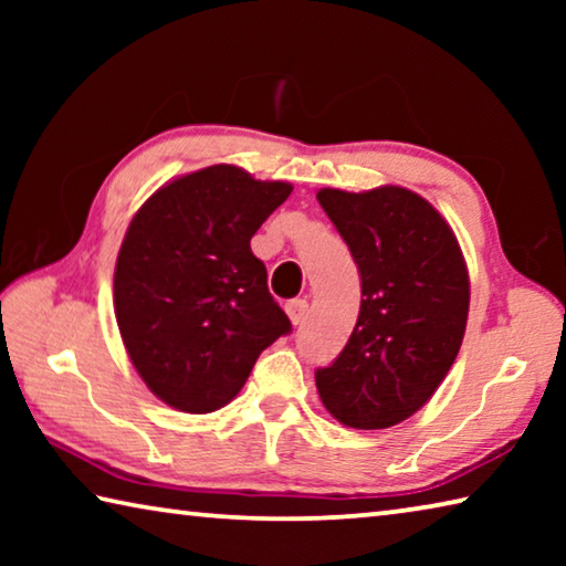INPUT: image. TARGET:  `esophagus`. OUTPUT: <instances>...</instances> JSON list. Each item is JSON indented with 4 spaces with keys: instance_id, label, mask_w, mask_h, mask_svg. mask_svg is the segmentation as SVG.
<instances>
[{
    "instance_id": "obj_1",
    "label": "esophagus",
    "mask_w": 566,
    "mask_h": 566,
    "mask_svg": "<svg viewBox=\"0 0 566 566\" xmlns=\"http://www.w3.org/2000/svg\"><path fill=\"white\" fill-rule=\"evenodd\" d=\"M284 310H286V314H290V319L296 327V324H302L306 319V314H310V304H306V300H292V302H286Z\"/></svg>"
}]
</instances>
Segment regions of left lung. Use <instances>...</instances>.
Masks as SVG:
<instances>
[{
  "label": "left lung",
  "instance_id": "obj_1",
  "mask_svg": "<svg viewBox=\"0 0 566 566\" xmlns=\"http://www.w3.org/2000/svg\"><path fill=\"white\" fill-rule=\"evenodd\" d=\"M361 276L347 347L314 371L322 405L342 424L387 429L427 405L462 347L469 272L437 209L405 187L319 189Z\"/></svg>",
  "mask_w": 566,
  "mask_h": 566
}]
</instances>
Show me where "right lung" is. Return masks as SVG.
Instances as JSON below:
<instances>
[{
    "instance_id": "add662e5",
    "label": "right lung",
    "mask_w": 566,
    "mask_h": 566,
    "mask_svg": "<svg viewBox=\"0 0 566 566\" xmlns=\"http://www.w3.org/2000/svg\"><path fill=\"white\" fill-rule=\"evenodd\" d=\"M292 195L214 165L159 187L129 222L114 314L137 375L165 405L207 415L232 401L292 322L266 286L252 237Z\"/></svg>"
}]
</instances>
